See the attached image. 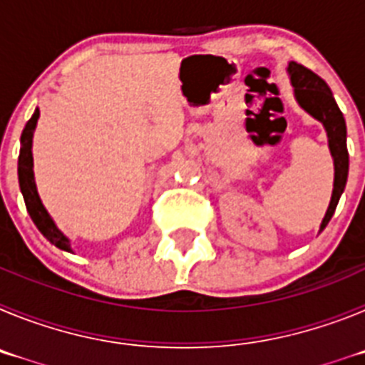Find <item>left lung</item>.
Listing matches in <instances>:
<instances>
[{"instance_id":"left-lung-1","label":"left lung","mask_w":365,"mask_h":365,"mask_svg":"<svg viewBox=\"0 0 365 365\" xmlns=\"http://www.w3.org/2000/svg\"><path fill=\"white\" fill-rule=\"evenodd\" d=\"M289 76H291V83L294 87V96L298 100V104L302 106L309 115L320 120L324 124L325 131H327L329 138V150L333 155L334 160V185H333V195H331V202L325 212V217L320 225V232L327 227V222L333 217L336 205L340 201V195L344 193L347 182V173H349V153H347V130L346 120L341 115L340 108L334 102L333 93L329 89L327 83L312 73L307 67L299 66V63L291 62L289 67Z\"/></svg>"}]
</instances>
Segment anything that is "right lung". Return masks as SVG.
<instances>
[{"mask_svg": "<svg viewBox=\"0 0 365 365\" xmlns=\"http://www.w3.org/2000/svg\"><path fill=\"white\" fill-rule=\"evenodd\" d=\"M38 118H40V109L34 111L31 120L25 124L24 133H21V148H19L18 159L19 188H21V193H24L25 206H27L29 215H31V219L38 227V230H40L54 247L67 250V252H73V250H71L69 240H67L62 232L58 230L53 217L47 214L45 206L41 205V199L40 195H38L36 190V182H34V172H32V133L36 130Z\"/></svg>", "mask_w": 365, "mask_h": 365, "instance_id": "1", "label": "right lung"}]
</instances>
